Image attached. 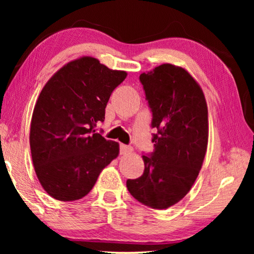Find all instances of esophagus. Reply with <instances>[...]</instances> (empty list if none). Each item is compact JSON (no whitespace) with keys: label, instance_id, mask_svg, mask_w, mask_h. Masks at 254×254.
I'll return each mask as SVG.
<instances>
[{"label":"esophagus","instance_id":"obj_1","mask_svg":"<svg viewBox=\"0 0 254 254\" xmlns=\"http://www.w3.org/2000/svg\"><path fill=\"white\" fill-rule=\"evenodd\" d=\"M131 150V147H129V145H126V144H120V154L121 155H128L130 154Z\"/></svg>","mask_w":254,"mask_h":254}]
</instances>
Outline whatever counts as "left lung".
Wrapping results in <instances>:
<instances>
[{
    "instance_id": "left-lung-1",
    "label": "left lung",
    "mask_w": 254,
    "mask_h": 254,
    "mask_svg": "<svg viewBox=\"0 0 254 254\" xmlns=\"http://www.w3.org/2000/svg\"><path fill=\"white\" fill-rule=\"evenodd\" d=\"M151 111L154 151L142 156L144 171L128 179L129 193L144 206L166 209L197 178L208 144V109L199 84L185 69L164 64L140 75Z\"/></svg>"
}]
</instances>
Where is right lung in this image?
Wrapping results in <instances>:
<instances>
[{
  "label": "right lung",
  "mask_w": 254,
  "mask_h": 254,
  "mask_svg": "<svg viewBox=\"0 0 254 254\" xmlns=\"http://www.w3.org/2000/svg\"><path fill=\"white\" fill-rule=\"evenodd\" d=\"M126 76L84 57L62 67L41 90L30 147L38 179L54 199L85 196L119 154V144L105 140L95 127L105 119L111 93Z\"/></svg>",
  "instance_id": "1"
}]
</instances>
